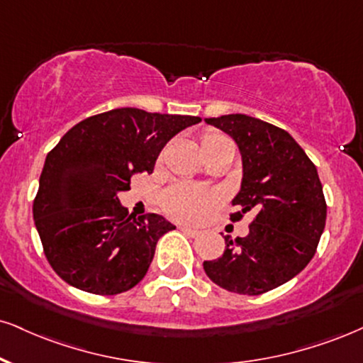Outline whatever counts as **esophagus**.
Listing matches in <instances>:
<instances>
[{"instance_id":"obj_1","label":"esophagus","mask_w":363,"mask_h":363,"mask_svg":"<svg viewBox=\"0 0 363 363\" xmlns=\"http://www.w3.org/2000/svg\"><path fill=\"white\" fill-rule=\"evenodd\" d=\"M179 230H181L182 233L189 235V237H198V235H199V230L191 228V226H186V225H181V226H179Z\"/></svg>"}]
</instances>
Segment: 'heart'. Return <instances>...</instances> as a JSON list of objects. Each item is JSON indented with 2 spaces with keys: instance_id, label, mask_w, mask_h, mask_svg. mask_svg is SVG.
I'll use <instances>...</instances> for the list:
<instances>
[{
  "instance_id": "1",
  "label": "heart",
  "mask_w": 363,
  "mask_h": 363,
  "mask_svg": "<svg viewBox=\"0 0 363 363\" xmlns=\"http://www.w3.org/2000/svg\"><path fill=\"white\" fill-rule=\"evenodd\" d=\"M226 142H231V140L218 130H206L201 135L203 154L223 145ZM218 203H220V194L215 189L198 187L187 184V182H177V184L167 187L160 198V204H162L165 215L172 220L189 221V223L201 220L206 213L218 206Z\"/></svg>"
}]
</instances>
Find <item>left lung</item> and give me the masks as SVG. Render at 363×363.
I'll list each match as a JSON object with an SVG mask.
<instances>
[{
    "mask_svg": "<svg viewBox=\"0 0 363 363\" xmlns=\"http://www.w3.org/2000/svg\"><path fill=\"white\" fill-rule=\"evenodd\" d=\"M238 143L242 189L233 199L240 221L253 213L248 235L231 240L206 276L223 289L259 296L282 286L309 264L326 223V201L316 165L286 130L247 115L206 118Z\"/></svg>",
    "mask_w": 363,
    "mask_h": 363,
    "instance_id": "left-lung-1",
    "label": "left lung"
}]
</instances>
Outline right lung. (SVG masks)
Instances as JSON below:
<instances>
[{
  "label": "right lung",
  "mask_w": 363,
  "mask_h": 363,
  "mask_svg": "<svg viewBox=\"0 0 363 363\" xmlns=\"http://www.w3.org/2000/svg\"><path fill=\"white\" fill-rule=\"evenodd\" d=\"M199 116L118 108L74 125L47 154L33 199L43 253L62 281L98 296L132 289L147 274L159 238L176 226L135 218L118 193L154 172L160 150Z\"/></svg>",
  "instance_id": "1"
}]
</instances>
